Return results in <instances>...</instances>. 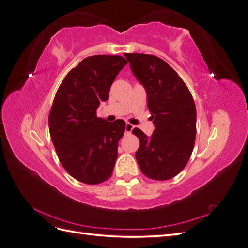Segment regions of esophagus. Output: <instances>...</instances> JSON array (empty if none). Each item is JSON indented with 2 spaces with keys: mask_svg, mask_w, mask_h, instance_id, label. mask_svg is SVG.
<instances>
[{
  "mask_svg": "<svg viewBox=\"0 0 248 248\" xmlns=\"http://www.w3.org/2000/svg\"><path fill=\"white\" fill-rule=\"evenodd\" d=\"M132 129H133V125H131L130 123H126V125H125V131L127 133H130L132 131Z\"/></svg>",
  "mask_w": 248,
  "mask_h": 248,
  "instance_id": "esophagus-1",
  "label": "esophagus"
}]
</instances>
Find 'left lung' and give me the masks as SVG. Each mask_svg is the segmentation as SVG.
<instances>
[{
    "label": "left lung",
    "instance_id": "8db88e82",
    "mask_svg": "<svg viewBox=\"0 0 248 248\" xmlns=\"http://www.w3.org/2000/svg\"><path fill=\"white\" fill-rule=\"evenodd\" d=\"M134 77L145 87L155 126L151 137L139 128L136 158L142 174L157 181L171 179L188 162L197 134V109L183 79L162 59L124 54Z\"/></svg>",
    "mask_w": 248,
    "mask_h": 248
}]
</instances>
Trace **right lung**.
<instances>
[{"label":"right lung","instance_id":"1","mask_svg":"<svg viewBox=\"0 0 248 248\" xmlns=\"http://www.w3.org/2000/svg\"><path fill=\"white\" fill-rule=\"evenodd\" d=\"M126 64L121 56L88 57L56 93L48 116L50 138L63 168L79 182L99 184L112 174L125 121L108 122L96 110L108 99L112 81Z\"/></svg>","mask_w":248,"mask_h":248}]
</instances>
